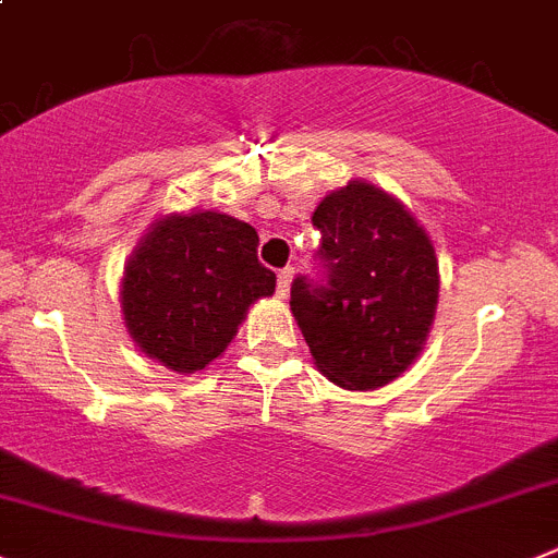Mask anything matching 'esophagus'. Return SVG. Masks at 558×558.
<instances>
[{
    "instance_id": "34e87169",
    "label": "esophagus",
    "mask_w": 558,
    "mask_h": 558,
    "mask_svg": "<svg viewBox=\"0 0 558 558\" xmlns=\"http://www.w3.org/2000/svg\"><path fill=\"white\" fill-rule=\"evenodd\" d=\"M293 274L295 270L293 268H282L279 270V274H276V293L282 295H288V290H290V282H293Z\"/></svg>"
}]
</instances>
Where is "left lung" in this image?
Returning a JSON list of instances; mask_svg holds the SVG:
<instances>
[{"instance_id": "left-lung-1", "label": "left lung", "mask_w": 558, "mask_h": 558, "mask_svg": "<svg viewBox=\"0 0 558 558\" xmlns=\"http://www.w3.org/2000/svg\"><path fill=\"white\" fill-rule=\"evenodd\" d=\"M315 276H295L290 310L335 385L376 390L412 365L437 310V257L403 204L351 182L318 204Z\"/></svg>"}]
</instances>
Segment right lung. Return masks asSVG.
Returning a JSON list of instances; mask_svg holds the SVG:
<instances>
[{"instance_id": "1", "label": "right lung", "mask_w": 558, "mask_h": 558, "mask_svg": "<svg viewBox=\"0 0 558 558\" xmlns=\"http://www.w3.org/2000/svg\"><path fill=\"white\" fill-rule=\"evenodd\" d=\"M254 227L221 213L155 223L126 265L121 306L130 335L151 360L193 373L216 360L248 304L276 288L257 259Z\"/></svg>"}]
</instances>
